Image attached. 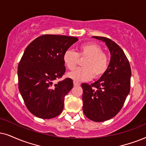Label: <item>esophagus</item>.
<instances>
[{
  "mask_svg": "<svg viewBox=\"0 0 146 146\" xmlns=\"http://www.w3.org/2000/svg\"><path fill=\"white\" fill-rule=\"evenodd\" d=\"M73 85H74L75 86H80V83L75 82V81H73Z\"/></svg>",
  "mask_w": 146,
  "mask_h": 146,
  "instance_id": "esophagus-1",
  "label": "esophagus"
}]
</instances>
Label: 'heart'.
Instances as JSON below:
<instances>
[{
  "label": "heart",
  "mask_w": 146,
  "mask_h": 146,
  "mask_svg": "<svg viewBox=\"0 0 146 146\" xmlns=\"http://www.w3.org/2000/svg\"><path fill=\"white\" fill-rule=\"evenodd\" d=\"M82 68L70 72L67 76L75 82H83L92 79H100L107 71L109 65V58L103 52L99 45L88 42L78 48L77 52L68 49L64 52L62 59L67 69H74L79 63V59H84Z\"/></svg>",
  "instance_id": "obj_1"
}]
</instances>
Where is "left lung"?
<instances>
[{
  "label": "left lung",
  "mask_w": 146,
  "mask_h": 146,
  "mask_svg": "<svg viewBox=\"0 0 146 146\" xmlns=\"http://www.w3.org/2000/svg\"><path fill=\"white\" fill-rule=\"evenodd\" d=\"M106 43L111 58L106 73L91 85L82 84L83 110L88 119L103 122L119 113L130 92L131 70L121 48L108 38L93 36Z\"/></svg>",
  "instance_id": "8db88e82"
}]
</instances>
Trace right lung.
<instances>
[{
  "mask_svg": "<svg viewBox=\"0 0 146 146\" xmlns=\"http://www.w3.org/2000/svg\"><path fill=\"white\" fill-rule=\"evenodd\" d=\"M78 38L46 34L31 42L18 64V86L25 106L37 117H57L64 108V96L72 89L73 80L62 78L65 73L63 54Z\"/></svg>",
  "mask_w": 146,
  "mask_h": 146,
  "instance_id": "right-lung-1",
  "label": "right lung"
}]
</instances>
